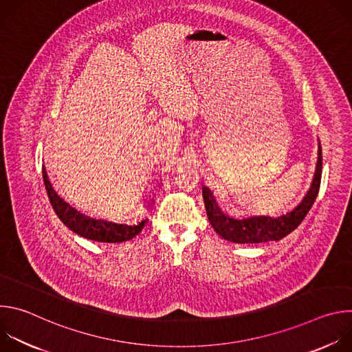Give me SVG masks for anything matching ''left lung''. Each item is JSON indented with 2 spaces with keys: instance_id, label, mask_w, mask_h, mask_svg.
<instances>
[{
  "instance_id": "8db88e82",
  "label": "left lung",
  "mask_w": 352,
  "mask_h": 352,
  "mask_svg": "<svg viewBox=\"0 0 352 352\" xmlns=\"http://www.w3.org/2000/svg\"><path fill=\"white\" fill-rule=\"evenodd\" d=\"M322 179V146L319 144L316 171L309 190L300 204L294 208L287 214H283L277 219L269 216H255L242 220L231 219L226 216L217 206L213 193L209 188L204 186L202 195L205 200V208L209 217V221L214 231L224 239L235 243H261L269 241H280L292 232L311 210L315 199L318 196Z\"/></svg>"
}]
</instances>
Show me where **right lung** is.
<instances>
[{
    "mask_svg": "<svg viewBox=\"0 0 352 352\" xmlns=\"http://www.w3.org/2000/svg\"><path fill=\"white\" fill-rule=\"evenodd\" d=\"M43 179H44L45 190L50 199V204H52L56 214L60 217L64 226H67L71 231H74L75 234L86 239H91L97 242H107V243L124 242L135 238L146 226L147 220H142L136 226H126V224H117L111 221L90 219L79 213L74 208H71L54 192L52 184L48 181L44 166H43Z\"/></svg>",
    "mask_w": 352,
    "mask_h": 352,
    "instance_id": "add662e5",
    "label": "right lung"
}]
</instances>
